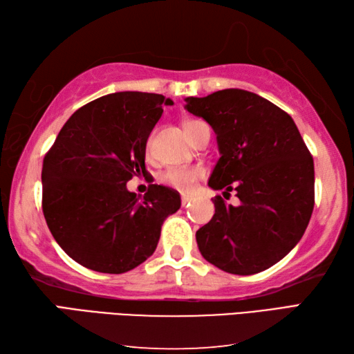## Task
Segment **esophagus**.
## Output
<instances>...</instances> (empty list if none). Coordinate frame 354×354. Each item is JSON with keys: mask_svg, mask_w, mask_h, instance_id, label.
Returning <instances> with one entry per match:
<instances>
[{"mask_svg": "<svg viewBox=\"0 0 354 354\" xmlns=\"http://www.w3.org/2000/svg\"><path fill=\"white\" fill-rule=\"evenodd\" d=\"M191 200H192V197H191V196H186V194H183V196H182V205H183V206L189 205V203H191Z\"/></svg>", "mask_w": 354, "mask_h": 354, "instance_id": "esophagus-1", "label": "esophagus"}]
</instances>
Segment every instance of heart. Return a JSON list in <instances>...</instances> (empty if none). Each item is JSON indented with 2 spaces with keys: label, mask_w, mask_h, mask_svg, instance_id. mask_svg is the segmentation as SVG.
<instances>
[{
  "label": "heart",
  "mask_w": 354,
  "mask_h": 354,
  "mask_svg": "<svg viewBox=\"0 0 354 354\" xmlns=\"http://www.w3.org/2000/svg\"><path fill=\"white\" fill-rule=\"evenodd\" d=\"M191 124V122H187ZM186 124V125H187ZM205 177V168L201 167H172L162 174V182L178 191L189 192L200 178Z\"/></svg>",
  "instance_id": "heart-1"
}]
</instances>
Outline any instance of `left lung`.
Instances as JSON below:
<instances>
[{
	"label": "left lung",
	"mask_w": 354,
	"mask_h": 354,
	"mask_svg": "<svg viewBox=\"0 0 354 354\" xmlns=\"http://www.w3.org/2000/svg\"><path fill=\"white\" fill-rule=\"evenodd\" d=\"M185 100L217 134L221 157L207 185L240 198L238 206L212 200L214 217L196 234L201 255L234 275L272 268L297 246L312 217V154L293 119L255 93L226 88Z\"/></svg>",
	"instance_id": "obj_1"
}]
</instances>
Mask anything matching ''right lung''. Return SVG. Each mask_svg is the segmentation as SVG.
Returning <instances> with one entry per match:
<instances>
[{"mask_svg": "<svg viewBox=\"0 0 354 354\" xmlns=\"http://www.w3.org/2000/svg\"><path fill=\"white\" fill-rule=\"evenodd\" d=\"M163 95L119 91L79 108L42 163V212L56 243L76 263L124 273L154 254L178 192L151 185L140 200L127 182L145 169L147 140Z\"/></svg>", "mask_w": 354, "mask_h": 354, "instance_id": "right-lung-1", "label": "right lung"}]
</instances>
